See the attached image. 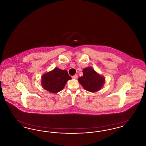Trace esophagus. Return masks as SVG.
I'll return each instance as SVG.
<instances>
[{
  "label": "esophagus",
  "instance_id": "obj_1",
  "mask_svg": "<svg viewBox=\"0 0 146 146\" xmlns=\"http://www.w3.org/2000/svg\"><path fill=\"white\" fill-rule=\"evenodd\" d=\"M72 78L73 79H76L77 78H78V76L76 74V75H74V76H72Z\"/></svg>",
  "mask_w": 146,
  "mask_h": 146
}]
</instances>
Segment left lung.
I'll list each match as a JSON object with an SVG mask.
<instances>
[{"label": "left lung", "mask_w": 146, "mask_h": 146, "mask_svg": "<svg viewBox=\"0 0 146 146\" xmlns=\"http://www.w3.org/2000/svg\"><path fill=\"white\" fill-rule=\"evenodd\" d=\"M83 76L78 78V82L84 89L91 92H95L103 88L105 78L92 68L88 67L83 70Z\"/></svg>", "instance_id": "1"}]
</instances>
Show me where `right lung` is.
Here are the masks:
<instances>
[{"instance_id": "obj_1", "label": "right lung", "mask_w": 146, "mask_h": 146, "mask_svg": "<svg viewBox=\"0 0 146 146\" xmlns=\"http://www.w3.org/2000/svg\"><path fill=\"white\" fill-rule=\"evenodd\" d=\"M72 79L66 70L56 67L42 76V85L46 90L57 93L62 90L67 81Z\"/></svg>"}]
</instances>
